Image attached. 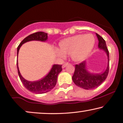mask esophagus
Returning a JSON list of instances; mask_svg holds the SVG:
<instances>
[{
  "label": "esophagus",
  "instance_id": "1",
  "mask_svg": "<svg viewBox=\"0 0 123 123\" xmlns=\"http://www.w3.org/2000/svg\"><path fill=\"white\" fill-rule=\"evenodd\" d=\"M68 65H69V63H68V62H66V63H65L64 64H63V65H62V68H65L66 66Z\"/></svg>",
  "mask_w": 123,
  "mask_h": 123
}]
</instances>
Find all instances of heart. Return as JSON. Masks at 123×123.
<instances>
[{"mask_svg": "<svg viewBox=\"0 0 123 123\" xmlns=\"http://www.w3.org/2000/svg\"><path fill=\"white\" fill-rule=\"evenodd\" d=\"M95 39L91 34H78L62 40L60 43L61 51L57 54L61 57L70 55L73 61L80 62L84 60L94 46Z\"/></svg>", "mask_w": 123, "mask_h": 123, "instance_id": "heart-1", "label": "heart"}]
</instances>
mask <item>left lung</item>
<instances>
[{
	"instance_id": "8db88e82",
	"label": "left lung",
	"mask_w": 123,
	"mask_h": 123,
	"mask_svg": "<svg viewBox=\"0 0 123 123\" xmlns=\"http://www.w3.org/2000/svg\"><path fill=\"white\" fill-rule=\"evenodd\" d=\"M96 35L98 40V47L101 49L104 50L108 56V66L106 70L104 73L97 74L89 73L86 69V62L84 61L80 63L79 64H76L75 65V70L72 77V80L74 83L77 86L87 90L93 89L97 88L105 80L109 73V51L106 47L105 41L98 34H96Z\"/></svg>"
}]
</instances>
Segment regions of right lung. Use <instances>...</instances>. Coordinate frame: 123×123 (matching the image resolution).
Here are the masks:
<instances>
[{"label": "right lung", "instance_id": "add662e5", "mask_svg": "<svg viewBox=\"0 0 123 123\" xmlns=\"http://www.w3.org/2000/svg\"><path fill=\"white\" fill-rule=\"evenodd\" d=\"M47 39V34L46 33V32L38 31L35 32V33L31 34L27 36V37L25 38L18 46L17 56L18 54L19 49L25 43L31 41H45ZM17 64L18 73L19 78H20V81H22L23 85H24L25 88L27 89V90H29V91H30L31 92L37 94L45 93H46L47 92L50 91L52 89L54 88L55 87L56 84H57L58 75L62 70L61 65H54L49 73L45 77L42 78V80L39 81L31 82V81H27L25 78L22 77L19 70L18 65V60Z\"/></svg>", "mask_w": 123, "mask_h": 123}]
</instances>
